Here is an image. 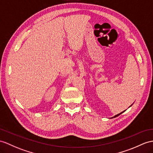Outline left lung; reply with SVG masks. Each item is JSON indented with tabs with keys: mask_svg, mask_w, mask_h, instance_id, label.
<instances>
[{
	"mask_svg": "<svg viewBox=\"0 0 153 153\" xmlns=\"http://www.w3.org/2000/svg\"><path fill=\"white\" fill-rule=\"evenodd\" d=\"M132 105H133V104H132ZM132 105H131V106H132ZM122 111V112H121V113H120V114H117V115H115V116H114V117H111V118H114V117H117V116H119V115H121V114H122V113H123V112H124V111Z\"/></svg>",
	"mask_w": 153,
	"mask_h": 153,
	"instance_id": "obj_1",
	"label": "left lung"
}]
</instances>
